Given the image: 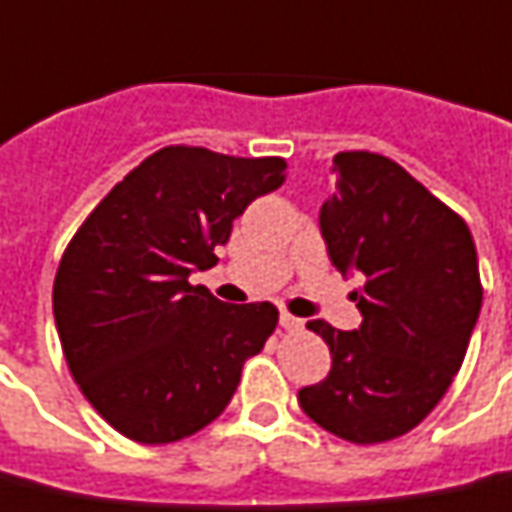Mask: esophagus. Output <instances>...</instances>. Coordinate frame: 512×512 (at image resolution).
I'll list each match as a JSON object with an SVG mask.
<instances>
[{
  "mask_svg": "<svg viewBox=\"0 0 512 512\" xmlns=\"http://www.w3.org/2000/svg\"><path fill=\"white\" fill-rule=\"evenodd\" d=\"M280 324H282V330H288V332L302 330V318L291 316V313H280Z\"/></svg>",
  "mask_w": 512,
  "mask_h": 512,
  "instance_id": "obj_1",
  "label": "esophagus"
}]
</instances>
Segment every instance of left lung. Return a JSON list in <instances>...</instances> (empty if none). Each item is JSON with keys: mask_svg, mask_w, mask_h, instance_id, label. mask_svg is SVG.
<instances>
[{"mask_svg": "<svg viewBox=\"0 0 512 512\" xmlns=\"http://www.w3.org/2000/svg\"><path fill=\"white\" fill-rule=\"evenodd\" d=\"M332 171L318 224L332 266L363 274L352 293L363 324L307 321L332 368L299 405L343 441H393L430 416L463 366L482 307L477 249L466 221L391 157L338 152Z\"/></svg>", "mask_w": 512, "mask_h": 512, "instance_id": "8db88e82", "label": "left lung"}]
</instances>
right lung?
I'll return each mask as SVG.
<instances>
[{
    "label": "right lung",
    "mask_w": 512,
    "mask_h": 512,
    "mask_svg": "<svg viewBox=\"0 0 512 512\" xmlns=\"http://www.w3.org/2000/svg\"><path fill=\"white\" fill-rule=\"evenodd\" d=\"M282 157L163 146L82 221L60 257L52 307L74 382L113 430L174 443L224 413L277 307L224 305L191 271L257 196L285 182Z\"/></svg>",
    "instance_id": "add662e5"
}]
</instances>
